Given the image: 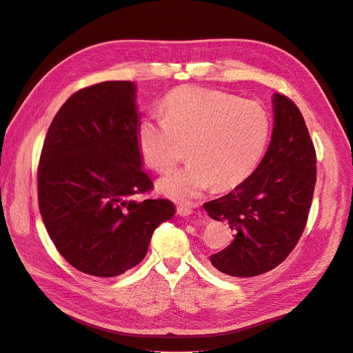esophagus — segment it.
Here are the masks:
<instances>
[{"mask_svg": "<svg viewBox=\"0 0 353 353\" xmlns=\"http://www.w3.org/2000/svg\"><path fill=\"white\" fill-rule=\"evenodd\" d=\"M177 214L181 217H189L190 214H193V209L186 206V205H179L177 206Z\"/></svg>", "mask_w": 353, "mask_h": 353, "instance_id": "esophagus-1", "label": "esophagus"}]
</instances>
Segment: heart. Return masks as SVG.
Listing matches in <instances>:
<instances>
[{"instance_id": "obj_1", "label": "heart", "mask_w": 353, "mask_h": 353, "mask_svg": "<svg viewBox=\"0 0 353 353\" xmlns=\"http://www.w3.org/2000/svg\"><path fill=\"white\" fill-rule=\"evenodd\" d=\"M163 116H144L137 124V144L144 161L167 173L184 159L190 163L159 181L165 196L190 201L210 186L229 190L243 183L262 161L272 121L257 101L228 92L183 85L167 94Z\"/></svg>"}]
</instances>
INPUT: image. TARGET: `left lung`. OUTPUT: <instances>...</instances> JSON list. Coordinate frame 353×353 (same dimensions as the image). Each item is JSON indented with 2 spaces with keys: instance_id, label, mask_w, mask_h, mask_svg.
I'll list each match as a JSON object with an SVG mask.
<instances>
[{
  "instance_id": "left-lung-1",
  "label": "left lung",
  "mask_w": 353,
  "mask_h": 353,
  "mask_svg": "<svg viewBox=\"0 0 353 353\" xmlns=\"http://www.w3.org/2000/svg\"><path fill=\"white\" fill-rule=\"evenodd\" d=\"M273 133L257 169L229 194L205 203L214 220H226L233 242L210 256L234 277H252L281 265L298 245L316 183V153L303 116L286 96L273 94Z\"/></svg>"
}]
</instances>
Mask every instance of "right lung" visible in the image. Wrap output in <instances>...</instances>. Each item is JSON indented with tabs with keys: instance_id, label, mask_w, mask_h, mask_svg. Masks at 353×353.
Here are the masks:
<instances>
[{
	"instance_id": "obj_1",
	"label": "right lung",
	"mask_w": 353,
	"mask_h": 353,
	"mask_svg": "<svg viewBox=\"0 0 353 353\" xmlns=\"http://www.w3.org/2000/svg\"><path fill=\"white\" fill-rule=\"evenodd\" d=\"M136 84L79 90L50 124L39 164V206L60 254L77 270L113 277L139 265L153 232L176 213L153 189L137 144Z\"/></svg>"
}]
</instances>
